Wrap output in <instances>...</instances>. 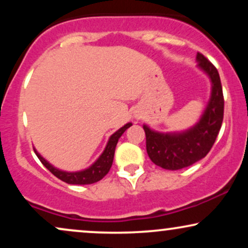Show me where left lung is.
Returning a JSON list of instances; mask_svg holds the SVG:
<instances>
[{"label": "left lung", "instance_id": "8db88e82", "mask_svg": "<svg viewBox=\"0 0 248 248\" xmlns=\"http://www.w3.org/2000/svg\"><path fill=\"white\" fill-rule=\"evenodd\" d=\"M198 67L211 79V98L201 120L182 133H160L144 124L148 156L156 166L179 170L205 157L217 139L224 118V95L220 77L202 53L196 57Z\"/></svg>", "mask_w": 248, "mask_h": 248}]
</instances>
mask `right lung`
<instances>
[{"label": "right lung", "instance_id": "1", "mask_svg": "<svg viewBox=\"0 0 248 248\" xmlns=\"http://www.w3.org/2000/svg\"><path fill=\"white\" fill-rule=\"evenodd\" d=\"M130 126H132V124H124V127H121L119 130H116V132L110 136L109 140H108L107 146L105 148L104 153L100 155V157H99L90 168L81 170V171L67 172L57 169V168L53 167L52 164H50L45 158H43L42 156L37 153L36 149L33 150H35L37 157H38L39 161L42 162L43 166L46 168L47 170H50V171L52 172L57 178L61 179V181L65 182V183L67 184H78V186L92 184L104 178L108 173V171H109L113 163V158H114L116 143H118L119 139L121 138L122 134L124 133V130H126L127 128H129Z\"/></svg>", "mask_w": 248, "mask_h": 248}]
</instances>
